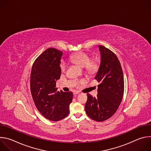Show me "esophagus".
Masks as SVG:
<instances>
[{
    "label": "esophagus",
    "instance_id": "obj_1",
    "mask_svg": "<svg viewBox=\"0 0 151 151\" xmlns=\"http://www.w3.org/2000/svg\"><path fill=\"white\" fill-rule=\"evenodd\" d=\"M79 94V91H75L73 92V95H74V96H76V95H78V94Z\"/></svg>",
    "mask_w": 151,
    "mask_h": 151
}]
</instances>
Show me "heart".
I'll list each match as a JSON object with an SVG mask.
<instances>
[{
	"label": "heart",
	"mask_w": 151,
	"mask_h": 151,
	"mask_svg": "<svg viewBox=\"0 0 151 151\" xmlns=\"http://www.w3.org/2000/svg\"><path fill=\"white\" fill-rule=\"evenodd\" d=\"M70 60L81 68H85L86 70L89 73H95L99 67L97 61H90V55L84 52H79L72 55L70 56ZM66 62L64 60H62L60 64L61 70L64 72L66 70Z\"/></svg>",
	"instance_id": "1"
}]
</instances>
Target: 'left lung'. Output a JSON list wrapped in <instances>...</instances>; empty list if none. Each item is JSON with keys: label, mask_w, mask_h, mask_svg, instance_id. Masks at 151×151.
I'll return each instance as SVG.
<instances>
[{"label": "left lung", "mask_w": 151, "mask_h": 151, "mask_svg": "<svg viewBox=\"0 0 151 151\" xmlns=\"http://www.w3.org/2000/svg\"><path fill=\"white\" fill-rule=\"evenodd\" d=\"M100 63L95 76L98 85L96 97L87 94L85 109L87 115L101 122L110 118L117 111L122 100L124 90V76L116 55L103 45L99 46Z\"/></svg>", "instance_id": "8db88e82"}]
</instances>
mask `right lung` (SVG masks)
I'll list each match as a JSON object with an SVG mask.
<instances>
[{
    "mask_svg": "<svg viewBox=\"0 0 151 151\" xmlns=\"http://www.w3.org/2000/svg\"><path fill=\"white\" fill-rule=\"evenodd\" d=\"M63 52L48 48L35 60L30 76V90L37 110L45 118L57 121L69 114L73 99L71 91H57L56 82L60 78Z\"/></svg>",
    "mask_w": 151,
    "mask_h": 151,
    "instance_id": "add662e5",
    "label": "right lung"
}]
</instances>
